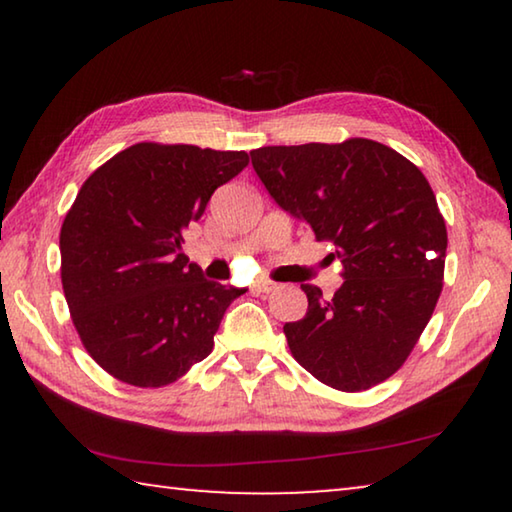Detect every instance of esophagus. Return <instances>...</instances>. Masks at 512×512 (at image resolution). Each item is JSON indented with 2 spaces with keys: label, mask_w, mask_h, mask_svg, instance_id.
Listing matches in <instances>:
<instances>
[{
  "label": "esophagus",
  "mask_w": 512,
  "mask_h": 512,
  "mask_svg": "<svg viewBox=\"0 0 512 512\" xmlns=\"http://www.w3.org/2000/svg\"><path fill=\"white\" fill-rule=\"evenodd\" d=\"M277 289V284L273 282V280H257L255 284H253V291L255 293H271V291H275Z\"/></svg>",
  "instance_id": "obj_1"
}]
</instances>
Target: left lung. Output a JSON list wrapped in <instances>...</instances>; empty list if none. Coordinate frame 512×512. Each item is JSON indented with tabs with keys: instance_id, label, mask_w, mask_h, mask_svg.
Returning <instances> with one entry per match:
<instances>
[{
	"instance_id": "left-lung-1",
	"label": "left lung",
	"mask_w": 512,
	"mask_h": 512,
	"mask_svg": "<svg viewBox=\"0 0 512 512\" xmlns=\"http://www.w3.org/2000/svg\"><path fill=\"white\" fill-rule=\"evenodd\" d=\"M250 158L275 203L332 241L343 264L329 300L302 284L307 314L284 325L293 359L343 393L381 384L409 359L443 291L447 228L429 180L366 137L262 146Z\"/></svg>"
}]
</instances>
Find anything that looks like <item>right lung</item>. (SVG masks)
Listing matches in <instances>:
<instances>
[{"instance_id":"right-lung-1","label":"right lung","mask_w":512,"mask_h":512,"mask_svg":"<svg viewBox=\"0 0 512 512\" xmlns=\"http://www.w3.org/2000/svg\"><path fill=\"white\" fill-rule=\"evenodd\" d=\"M246 151L140 142L85 180L60 228V280L83 348L119 381L169 386L214 348L246 289L205 280L183 232Z\"/></svg>"}]
</instances>
